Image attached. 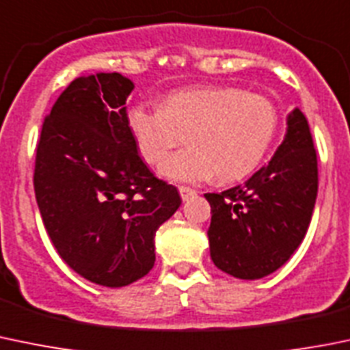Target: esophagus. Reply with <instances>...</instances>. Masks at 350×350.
<instances>
[{"label": "esophagus", "instance_id": "34e87169", "mask_svg": "<svg viewBox=\"0 0 350 350\" xmlns=\"http://www.w3.org/2000/svg\"><path fill=\"white\" fill-rule=\"evenodd\" d=\"M179 195H181L183 202H188V200L195 198L196 191L193 188H188V186H179Z\"/></svg>", "mask_w": 350, "mask_h": 350}]
</instances>
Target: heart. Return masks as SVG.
Here are the masks:
<instances>
[{"mask_svg":"<svg viewBox=\"0 0 350 350\" xmlns=\"http://www.w3.org/2000/svg\"><path fill=\"white\" fill-rule=\"evenodd\" d=\"M277 124L269 97L227 85L178 90L161 109L135 104L126 114L128 131L148 165L161 164L188 138L191 147L162 165L165 178L183 183L208 181L215 174L222 183L246 178L269 152Z\"/></svg>","mask_w":350,"mask_h":350,"instance_id":"b5f03b06","label":"heart"}]
</instances>
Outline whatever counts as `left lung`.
Here are the masks:
<instances>
[{
    "instance_id": "8db88e82",
    "label": "left lung",
    "mask_w": 350,
    "mask_h": 350,
    "mask_svg": "<svg viewBox=\"0 0 350 350\" xmlns=\"http://www.w3.org/2000/svg\"><path fill=\"white\" fill-rule=\"evenodd\" d=\"M318 193V162L310 124L299 109L269 165L244 185L206 193L212 208L210 256L217 269L254 280L275 272L306 236Z\"/></svg>"
}]
</instances>
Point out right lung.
<instances>
[{
	"label": "right lung",
	"instance_id": "obj_1",
	"mask_svg": "<svg viewBox=\"0 0 350 350\" xmlns=\"http://www.w3.org/2000/svg\"><path fill=\"white\" fill-rule=\"evenodd\" d=\"M133 81L80 77L63 90L37 142L33 189L44 227L70 269L104 287L142 279L154 237L181 205L172 185L138 155L126 126Z\"/></svg>",
	"mask_w": 350,
	"mask_h": 350
}]
</instances>
